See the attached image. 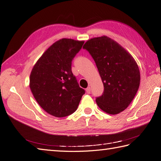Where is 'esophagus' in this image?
Wrapping results in <instances>:
<instances>
[{
  "label": "esophagus",
  "instance_id": "1",
  "mask_svg": "<svg viewBox=\"0 0 161 161\" xmlns=\"http://www.w3.org/2000/svg\"><path fill=\"white\" fill-rule=\"evenodd\" d=\"M86 93H88V94H89L90 92H91V87H87V88L86 89Z\"/></svg>",
  "mask_w": 161,
  "mask_h": 161
}]
</instances>
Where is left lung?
<instances>
[{
    "label": "left lung",
    "instance_id": "obj_1",
    "mask_svg": "<svg viewBox=\"0 0 161 161\" xmlns=\"http://www.w3.org/2000/svg\"><path fill=\"white\" fill-rule=\"evenodd\" d=\"M95 62L104 86L97 97L99 108L115 115L128 108L137 92L140 73L130 53L118 42L107 36L92 38L83 46Z\"/></svg>",
    "mask_w": 161,
    "mask_h": 161
}]
</instances>
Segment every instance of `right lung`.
I'll return each mask as SVG.
<instances>
[{
    "label": "right lung",
    "instance_id": "obj_1",
    "mask_svg": "<svg viewBox=\"0 0 161 161\" xmlns=\"http://www.w3.org/2000/svg\"><path fill=\"white\" fill-rule=\"evenodd\" d=\"M84 42L67 38L56 42L31 72L30 87L34 98L53 116L62 118L74 113L85 94L71 70L72 60Z\"/></svg>",
    "mask_w": 161,
    "mask_h": 161
}]
</instances>
